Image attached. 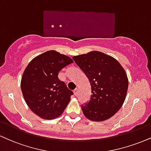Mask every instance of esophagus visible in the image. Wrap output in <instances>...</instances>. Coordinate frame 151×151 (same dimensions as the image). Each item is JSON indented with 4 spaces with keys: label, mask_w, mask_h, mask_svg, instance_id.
<instances>
[{
    "label": "esophagus",
    "mask_w": 151,
    "mask_h": 151,
    "mask_svg": "<svg viewBox=\"0 0 151 151\" xmlns=\"http://www.w3.org/2000/svg\"><path fill=\"white\" fill-rule=\"evenodd\" d=\"M74 93L75 96H77V94H78V88H76L74 90Z\"/></svg>",
    "instance_id": "obj_1"
}]
</instances>
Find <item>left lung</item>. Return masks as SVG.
I'll use <instances>...</instances> for the list:
<instances>
[{"mask_svg":"<svg viewBox=\"0 0 151 151\" xmlns=\"http://www.w3.org/2000/svg\"><path fill=\"white\" fill-rule=\"evenodd\" d=\"M90 81L91 96L81 106L87 119L102 122L112 117L122 106L128 89V78L117 60L99 51L74 56Z\"/></svg>","mask_w":151,"mask_h":151,"instance_id":"obj_1","label":"left lung"}]
</instances>
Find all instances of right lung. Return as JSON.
I'll return each mask as SVG.
<instances>
[{"mask_svg":"<svg viewBox=\"0 0 151 151\" xmlns=\"http://www.w3.org/2000/svg\"><path fill=\"white\" fill-rule=\"evenodd\" d=\"M73 63L68 56L48 50L36 56L25 68L21 80L24 99L34 113L52 119L63 114L73 92L58 78L63 68Z\"/></svg>","mask_w":151,"mask_h":151,"instance_id":"add662e5","label":"right lung"}]
</instances>
